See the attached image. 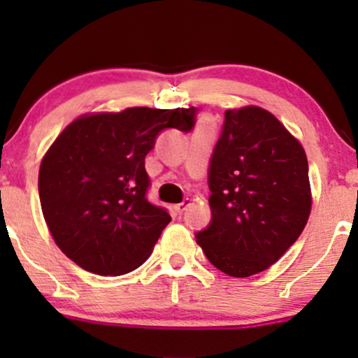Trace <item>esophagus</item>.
<instances>
[{"instance_id":"esophagus-1","label":"esophagus","mask_w":358,"mask_h":358,"mask_svg":"<svg viewBox=\"0 0 358 358\" xmlns=\"http://www.w3.org/2000/svg\"><path fill=\"white\" fill-rule=\"evenodd\" d=\"M190 203H192V200H190V199L183 200V202H182V203H176V205H175V207H173V208H175V212H176V213H182V212L185 210V208H187V207H188V205H190Z\"/></svg>"}]
</instances>
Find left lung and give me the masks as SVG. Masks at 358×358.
<instances>
[{"label": "left lung", "instance_id": "1", "mask_svg": "<svg viewBox=\"0 0 358 358\" xmlns=\"http://www.w3.org/2000/svg\"><path fill=\"white\" fill-rule=\"evenodd\" d=\"M208 187L212 222L196 244L232 278L279 261L301 236L313 202L301 143L259 106L225 110Z\"/></svg>", "mask_w": 358, "mask_h": 358}]
</instances>
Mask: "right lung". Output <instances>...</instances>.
Masks as SVG:
<instances>
[{
    "label": "right lung",
    "mask_w": 358,
    "mask_h": 358,
    "mask_svg": "<svg viewBox=\"0 0 358 358\" xmlns=\"http://www.w3.org/2000/svg\"><path fill=\"white\" fill-rule=\"evenodd\" d=\"M195 114L193 108L87 113L62 131L40 163L38 192L65 256L101 276L131 273L151 256L171 217L146 200L145 156L159 131H190Z\"/></svg>",
    "instance_id": "obj_1"
}]
</instances>
